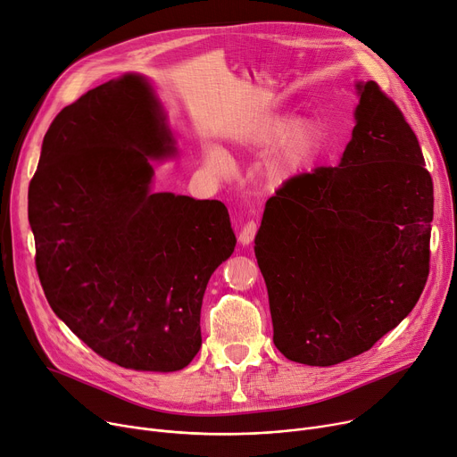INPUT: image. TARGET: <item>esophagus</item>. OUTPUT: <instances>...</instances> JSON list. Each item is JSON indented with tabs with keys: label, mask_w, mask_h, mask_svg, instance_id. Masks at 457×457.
Masks as SVG:
<instances>
[{
	"label": "esophagus",
	"mask_w": 457,
	"mask_h": 457,
	"mask_svg": "<svg viewBox=\"0 0 457 457\" xmlns=\"http://www.w3.org/2000/svg\"><path fill=\"white\" fill-rule=\"evenodd\" d=\"M255 233H257V224L255 222H246L241 228V233H238V241H241L243 246H248L253 241Z\"/></svg>",
	"instance_id": "esophagus-1"
}]
</instances>
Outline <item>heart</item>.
<instances>
[{
    "label": "heart",
    "instance_id": "1",
    "mask_svg": "<svg viewBox=\"0 0 457 457\" xmlns=\"http://www.w3.org/2000/svg\"><path fill=\"white\" fill-rule=\"evenodd\" d=\"M276 140L279 144L269 166V178L274 183H283L313 159L319 129L311 118L293 120L291 114L269 112L257 116L237 133V142L243 146H267ZM205 159L216 170L228 166V155L219 148H209Z\"/></svg>",
    "mask_w": 457,
    "mask_h": 457
}]
</instances>
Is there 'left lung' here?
I'll return each mask as SVG.
<instances>
[{"instance_id": "obj_1", "label": "left lung", "mask_w": 457, "mask_h": 457, "mask_svg": "<svg viewBox=\"0 0 457 457\" xmlns=\"http://www.w3.org/2000/svg\"><path fill=\"white\" fill-rule=\"evenodd\" d=\"M355 90L341 162L285 181L255 235L274 345L311 367L370 350L411 313L429 272L434 183L417 135L378 83Z\"/></svg>"}]
</instances>
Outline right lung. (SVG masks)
Masks as SVG:
<instances>
[{
	"instance_id": "add662e5",
	"label": "right lung",
	"mask_w": 457,
	"mask_h": 457,
	"mask_svg": "<svg viewBox=\"0 0 457 457\" xmlns=\"http://www.w3.org/2000/svg\"><path fill=\"white\" fill-rule=\"evenodd\" d=\"M172 155L150 81L124 74L55 116L29 183L47 303L124 369L174 372L195 359L207 281L237 245L222 202L152 190V161Z\"/></svg>"
}]
</instances>
